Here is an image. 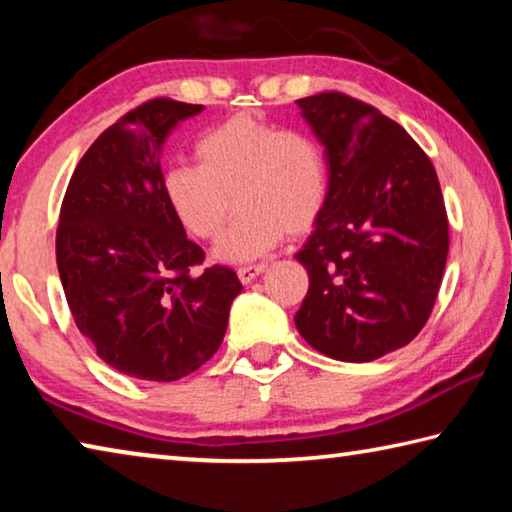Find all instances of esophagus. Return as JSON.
I'll list each match as a JSON object with an SVG mask.
<instances>
[{"mask_svg":"<svg viewBox=\"0 0 512 512\" xmlns=\"http://www.w3.org/2000/svg\"><path fill=\"white\" fill-rule=\"evenodd\" d=\"M264 271H266V264H248V266H239L237 275H239L241 282L250 284L259 273H264Z\"/></svg>","mask_w":512,"mask_h":512,"instance_id":"obj_1","label":"esophagus"}]
</instances>
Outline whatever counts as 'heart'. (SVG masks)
<instances>
[{"instance_id":"b5f03b06","label":"heart","mask_w":512,"mask_h":512,"mask_svg":"<svg viewBox=\"0 0 512 512\" xmlns=\"http://www.w3.org/2000/svg\"><path fill=\"white\" fill-rule=\"evenodd\" d=\"M198 164H169L162 194L176 219L203 241H214L239 207L216 248L225 262H250L284 235L314 228L329 196L325 151L309 133L282 128L253 112H237L207 128L196 142Z\"/></svg>"}]
</instances>
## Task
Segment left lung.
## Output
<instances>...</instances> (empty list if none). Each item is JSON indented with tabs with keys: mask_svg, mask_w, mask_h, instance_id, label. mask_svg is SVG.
Listing matches in <instances>:
<instances>
[{
	"mask_svg": "<svg viewBox=\"0 0 512 512\" xmlns=\"http://www.w3.org/2000/svg\"><path fill=\"white\" fill-rule=\"evenodd\" d=\"M298 106L325 144L329 196L296 255L309 273L296 327L329 359L375 361L431 316L449 250L443 192L429 155L370 103L327 90Z\"/></svg>",
	"mask_w": 512,
	"mask_h": 512,
	"instance_id": "obj_1",
	"label": "left lung"
}]
</instances>
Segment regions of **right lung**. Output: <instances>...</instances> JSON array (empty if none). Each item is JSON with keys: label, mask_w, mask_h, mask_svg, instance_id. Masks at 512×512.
I'll use <instances>...</instances> for the list:
<instances>
[{"label": "right lung", "mask_w": 512, "mask_h": 512, "mask_svg": "<svg viewBox=\"0 0 512 512\" xmlns=\"http://www.w3.org/2000/svg\"><path fill=\"white\" fill-rule=\"evenodd\" d=\"M203 110L144 101L106 128L76 164L60 205L56 264L79 332L128 377L176 381L214 357L241 293L237 273L205 262L162 194L160 151Z\"/></svg>", "instance_id": "obj_1"}]
</instances>
